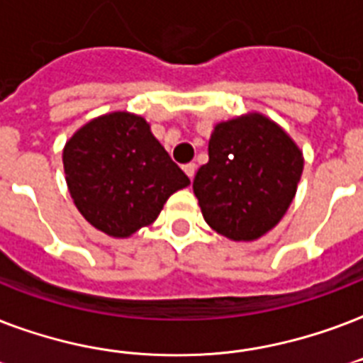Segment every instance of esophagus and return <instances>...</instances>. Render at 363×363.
<instances>
[{
	"label": "esophagus",
	"mask_w": 363,
	"mask_h": 363,
	"mask_svg": "<svg viewBox=\"0 0 363 363\" xmlns=\"http://www.w3.org/2000/svg\"><path fill=\"white\" fill-rule=\"evenodd\" d=\"M182 169H184V173H186V175H188V179H190V181H192L194 175H196V169H198V165L194 164V162H190V164L184 165V167H182Z\"/></svg>",
	"instance_id": "esophagus-1"
}]
</instances>
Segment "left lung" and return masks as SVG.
I'll use <instances>...</instances> for the list:
<instances>
[{
	"mask_svg": "<svg viewBox=\"0 0 363 363\" xmlns=\"http://www.w3.org/2000/svg\"><path fill=\"white\" fill-rule=\"evenodd\" d=\"M303 154L281 125L259 113L215 125L209 162L194 179L205 222L232 241H254L292 203Z\"/></svg>",
	"mask_w": 363,
	"mask_h": 363,
	"instance_id": "1",
	"label": "left lung"
}]
</instances>
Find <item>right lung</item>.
<instances>
[{"label":"right lung","mask_w":363,"mask_h":363,"mask_svg":"<svg viewBox=\"0 0 363 363\" xmlns=\"http://www.w3.org/2000/svg\"><path fill=\"white\" fill-rule=\"evenodd\" d=\"M64 171L77 209L111 238L152 224L171 194L190 184L147 121L125 111L75 131L64 147Z\"/></svg>","instance_id":"right-lung-1"}]
</instances>
